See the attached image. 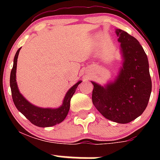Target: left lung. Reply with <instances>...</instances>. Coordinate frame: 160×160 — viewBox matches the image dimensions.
I'll list each match as a JSON object with an SVG mask.
<instances>
[{
  "label": "left lung",
  "instance_id": "8db88e82",
  "mask_svg": "<svg viewBox=\"0 0 160 160\" xmlns=\"http://www.w3.org/2000/svg\"><path fill=\"white\" fill-rule=\"evenodd\" d=\"M123 58L122 67L113 82L102 86L92 81V99L96 109L108 120L128 123L143 113L152 90L148 56L136 38L117 29Z\"/></svg>",
  "mask_w": 160,
  "mask_h": 160
}]
</instances>
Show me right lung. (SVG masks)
I'll use <instances>...</instances> for the list:
<instances>
[{"mask_svg": "<svg viewBox=\"0 0 160 160\" xmlns=\"http://www.w3.org/2000/svg\"><path fill=\"white\" fill-rule=\"evenodd\" d=\"M20 49L21 48L18 49L14 57L13 66L10 73V84L14 104L18 111L21 112L32 124L35 125L38 127H49V126L60 123L65 120L68 113L71 99L73 95L74 94L78 85L81 82V80L74 84L68 91L64 98L63 103L59 108L54 109V108H39L33 105L19 92L17 82H16V66H17V58Z\"/></svg>", "mask_w": 160, "mask_h": 160, "instance_id": "obj_1", "label": "right lung"}]
</instances>
